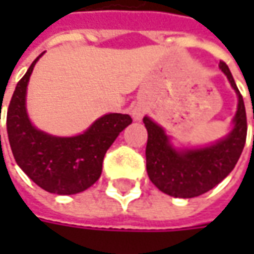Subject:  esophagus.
<instances>
[{"mask_svg":"<svg viewBox=\"0 0 254 254\" xmlns=\"http://www.w3.org/2000/svg\"><path fill=\"white\" fill-rule=\"evenodd\" d=\"M144 113H145V106L141 104V103H137V104L131 109V114L132 117H134V120H141Z\"/></svg>","mask_w":254,"mask_h":254,"instance_id":"1","label":"esophagus"}]
</instances>
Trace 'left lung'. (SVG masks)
Masks as SVG:
<instances>
[{
  "instance_id": "8db88e82",
  "label": "left lung",
  "mask_w": 254,
  "mask_h": 254,
  "mask_svg": "<svg viewBox=\"0 0 254 254\" xmlns=\"http://www.w3.org/2000/svg\"><path fill=\"white\" fill-rule=\"evenodd\" d=\"M219 67L239 99L233 130L225 138L202 148L175 150L162 127L150 117L142 119L148 131L145 148L147 172L152 184L167 195L195 198L208 192L229 175L243 151L248 134L243 97L228 64L220 61Z\"/></svg>"
}]
</instances>
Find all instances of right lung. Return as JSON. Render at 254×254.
<instances>
[{
    "label": "right lung",
    "mask_w": 254,
    "mask_h": 254,
    "mask_svg": "<svg viewBox=\"0 0 254 254\" xmlns=\"http://www.w3.org/2000/svg\"><path fill=\"white\" fill-rule=\"evenodd\" d=\"M41 56L15 87L6 112L8 140L16 164L38 187L51 193L73 195L90 188L100 178L106 151L132 120L128 114L110 113L74 137H55L35 128L26 113L25 97Z\"/></svg>",
    "instance_id": "add662e5"
}]
</instances>
